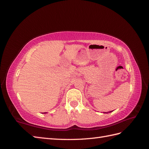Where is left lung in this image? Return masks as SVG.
I'll return each mask as SVG.
<instances>
[{"label":"left lung","mask_w":149,"mask_h":149,"mask_svg":"<svg viewBox=\"0 0 149 149\" xmlns=\"http://www.w3.org/2000/svg\"><path fill=\"white\" fill-rule=\"evenodd\" d=\"M113 111H109V112H103V113H109V112H112Z\"/></svg>","instance_id":"8db88e82"}]
</instances>
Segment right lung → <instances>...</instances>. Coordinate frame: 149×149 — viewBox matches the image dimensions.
I'll use <instances>...</instances> for the list:
<instances>
[{
	"label": "right lung",
	"mask_w": 149,
	"mask_h": 149,
	"mask_svg": "<svg viewBox=\"0 0 149 149\" xmlns=\"http://www.w3.org/2000/svg\"><path fill=\"white\" fill-rule=\"evenodd\" d=\"M43 114H47V112H43Z\"/></svg>",
	"instance_id": "1"
}]
</instances>
